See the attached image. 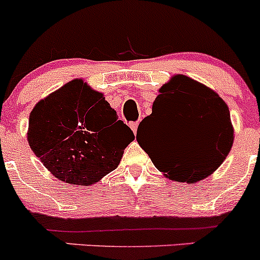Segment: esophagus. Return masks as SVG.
Returning a JSON list of instances; mask_svg holds the SVG:
<instances>
[{
	"label": "esophagus",
	"mask_w": 260,
	"mask_h": 260,
	"mask_svg": "<svg viewBox=\"0 0 260 260\" xmlns=\"http://www.w3.org/2000/svg\"><path fill=\"white\" fill-rule=\"evenodd\" d=\"M129 127H131V129L133 131V133H137V128H138V123L137 122H132V123H129Z\"/></svg>",
	"instance_id": "34e87169"
}]
</instances>
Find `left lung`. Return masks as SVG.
Returning a JSON list of instances; mask_svg holds the SVG:
<instances>
[{
  "label": "left lung",
  "instance_id": "1",
  "mask_svg": "<svg viewBox=\"0 0 260 260\" xmlns=\"http://www.w3.org/2000/svg\"><path fill=\"white\" fill-rule=\"evenodd\" d=\"M158 93L137 133L153 123H171L183 146L157 152L137 138L138 143L169 179L192 183L206 179L224 162L234 142L228 104L209 86L182 74L174 75Z\"/></svg>",
  "mask_w": 260,
  "mask_h": 260
}]
</instances>
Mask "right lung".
Segmentation results:
<instances>
[{"mask_svg": "<svg viewBox=\"0 0 260 260\" xmlns=\"http://www.w3.org/2000/svg\"><path fill=\"white\" fill-rule=\"evenodd\" d=\"M135 140L104 94L74 79L36 103L28 118L27 141L56 179L90 186L115 170Z\"/></svg>", "mask_w": 260, "mask_h": 260, "instance_id": "1", "label": "right lung"}]
</instances>
